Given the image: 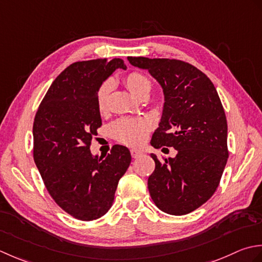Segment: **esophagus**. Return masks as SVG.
Here are the masks:
<instances>
[{
    "instance_id": "esophagus-1",
    "label": "esophagus",
    "mask_w": 262,
    "mask_h": 262,
    "mask_svg": "<svg viewBox=\"0 0 262 262\" xmlns=\"http://www.w3.org/2000/svg\"><path fill=\"white\" fill-rule=\"evenodd\" d=\"M141 155H142V151L139 150V149H131V156H132L133 158L140 157Z\"/></svg>"
}]
</instances>
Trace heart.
Here are the masks:
<instances>
[{"label":"heart","mask_w":262,"mask_h":262,"mask_svg":"<svg viewBox=\"0 0 262 262\" xmlns=\"http://www.w3.org/2000/svg\"><path fill=\"white\" fill-rule=\"evenodd\" d=\"M123 83L127 90L137 98L140 97L142 94L149 93L150 90V81L147 77L139 72L126 74L123 78ZM111 83L104 82L97 92L96 103H97L98 111L101 113L107 107ZM150 127V122L143 117H122L111 125V133L117 141L129 146H138L145 141Z\"/></svg>","instance_id":"heart-1"}]
</instances>
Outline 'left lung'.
<instances>
[{
	"label": "left lung",
	"instance_id": "1",
	"mask_svg": "<svg viewBox=\"0 0 262 262\" xmlns=\"http://www.w3.org/2000/svg\"><path fill=\"white\" fill-rule=\"evenodd\" d=\"M127 60L148 70L164 92L163 115L151 146L178 151L163 161L151 154L149 193L162 211L186 215L215 193L227 163V121L220 96L210 79L190 63L141 56Z\"/></svg>",
	"mask_w": 262,
	"mask_h": 262
}]
</instances>
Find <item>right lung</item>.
Returning a JSON list of instances; mask_svg holds the SVG:
<instances>
[{"mask_svg": "<svg viewBox=\"0 0 262 262\" xmlns=\"http://www.w3.org/2000/svg\"><path fill=\"white\" fill-rule=\"evenodd\" d=\"M123 60L76 62L58 74L37 111L34 161L47 191L69 215L89 222L113 205L119 181L131 154L116 145L107 156H93L90 143L101 125L97 92Z\"/></svg>", "mask_w": 262, "mask_h": 262, "instance_id": "add662e5", "label": "right lung"}]
</instances>
